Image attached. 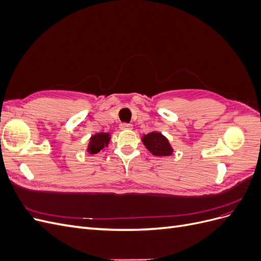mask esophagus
Returning <instances> with one entry per match:
<instances>
[{"mask_svg": "<svg viewBox=\"0 0 261 261\" xmlns=\"http://www.w3.org/2000/svg\"><path fill=\"white\" fill-rule=\"evenodd\" d=\"M120 128H121L122 130L132 129V128H133V126H132L130 124H126V123H124V124H121V125H120Z\"/></svg>", "mask_w": 261, "mask_h": 261, "instance_id": "1", "label": "esophagus"}]
</instances>
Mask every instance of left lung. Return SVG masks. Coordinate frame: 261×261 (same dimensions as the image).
<instances>
[{"instance_id":"1","label":"left lung","mask_w":261,"mask_h":261,"mask_svg":"<svg viewBox=\"0 0 261 261\" xmlns=\"http://www.w3.org/2000/svg\"><path fill=\"white\" fill-rule=\"evenodd\" d=\"M141 141L148 149V151L151 152L153 155L169 156L174 152V149L172 148L169 139L162 135L160 132L153 130L151 133H148L147 135L141 137Z\"/></svg>"}]
</instances>
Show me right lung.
Wrapping results in <instances>:
<instances>
[{
  "label": "right lung",
  "instance_id": "right-lung-1",
  "mask_svg": "<svg viewBox=\"0 0 261 261\" xmlns=\"http://www.w3.org/2000/svg\"><path fill=\"white\" fill-rule=\"evenodd\" d=\"M111 140V134L110 133H97L89 138L88 146H87V152L89 154H97L101 150H103L109 146Z\"/></svg>",
  "mask_w": 261,
  "mask_h": 261
}]
</instances>
